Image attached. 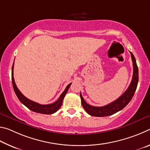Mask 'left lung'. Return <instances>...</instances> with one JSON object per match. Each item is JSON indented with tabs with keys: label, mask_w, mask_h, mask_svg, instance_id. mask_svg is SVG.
<instances>
[{
	"label": "left lung",
	"mask_w": 150,
	"mask_h": 150,
	"mask_svg": "<svg viewBox=\"0 0 150 150\" xmlns=\"http://www.w3.org/2000/svg\"><path fill=\"white\" fill-rule=\"evenodd\" d=\"M132 60L133 63V76L130 85H129L127 90L121 95L118 99L113 101L108 105L104 106H93L88 105L83 99L82 95L80 93L81 99V104L83 107L84 108L85 111L93 116H97V117H103V116H108L114 115L117 112L121 110L130 103L136 90L137 85L138 83V68L136 64V61L132 53L130 52Z\"/></svg>",
	"instance_id": "obj_1"
}]
</instances>
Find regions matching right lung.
I'll return each mask as SVG.
<instances>
[{
	"label": "right lung",
	"instance_id": "obj_1",
	"mask_svg": "<svg viewBox=\"0 0 150 150\" xmlns=\"http://www.w3.org/2000/svg\"><path fill=\"white\" fill-rule=\"evenodd\" d=\"M13 70H14V63L12 67V86H13L14 91L17 97L18 98L19 100L24 105L26 106L28 108H29L30 110H31L33 112L38 113H41V114H45V115H51V114L55 113V112H57L59 110V108L62 105L63 100L65 96L67 93L68 89L70 87L71 83L68 85L67 87L65 88V91L62 93V95H60L59 98H58L57 101H55V103L52 104H50V105H40V104L34 102L31 100L27 98L26 96H24L21 92L18 90V88L16 87V83L14 79V76H13Z\"/></svg>",
	"mask_w": 150,
	"mask_h": 150
}]
</instances>
